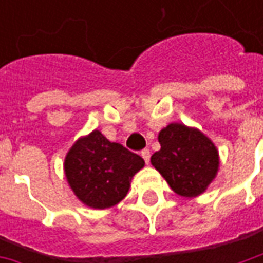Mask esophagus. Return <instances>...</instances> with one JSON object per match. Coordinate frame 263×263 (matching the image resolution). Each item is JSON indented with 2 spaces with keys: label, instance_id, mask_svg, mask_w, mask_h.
<instances>
[{
  "label": "esophagus",
  "instance_id": "1",
  "mask_svg": "<svg viewBox=\"0 0 263 263\" xmlns=\"http://www.w3.org/2000/svg\"><path fill=\"white\" fill-rule=\"evenodd\" d=\"M141 156L143 158V160L149 163V159H151V152H149V149H143L142 152H141Z\"/></svg>",
  "mask_w": 263,
  "mask_h": 263
}]
</instances>
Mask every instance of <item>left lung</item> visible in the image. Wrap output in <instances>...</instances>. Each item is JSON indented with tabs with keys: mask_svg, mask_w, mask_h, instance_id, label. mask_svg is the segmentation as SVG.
I'll return each mask as SVG.
<instances>
[{
	"mask_svg": "<svg viewBox=\"0 0 263 263\" xmlns=\"http://www.w3.org/2000/svg\"><path fill=\"white\" fill-rule=\"evenodd\" d=\"M160 149L151 158L171 189L183 197L205 192L217 176L220 158L211 139L196 128L173 122L159 132Z\"/></svg>",
	"mask_w": 263,
	"mask_h": 263,
	"instance_id": "8db88e82",
	"label": "left lung"
}]
</instances>
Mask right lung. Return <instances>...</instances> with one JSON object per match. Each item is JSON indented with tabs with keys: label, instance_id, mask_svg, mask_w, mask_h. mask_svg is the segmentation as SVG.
<instances>
[{
	"label": "right lung",
	"instance_id": "right-lung-1",
	"mask_svg": "<svg viewBox=\"0 0 263 263\" xmlns=\"http://www.w3.org/2000/svg\"><path fill=\"white\" fill-rule=\"evenodd\" d=\"M145 162L139 155L109 142L98 129L79 138L65 159L69 186L81 203L91 209H109L125 197L132 177Z\"/></svg>",
	"mask_w": 263,
	"mask_h": 263
}]
</instances>
